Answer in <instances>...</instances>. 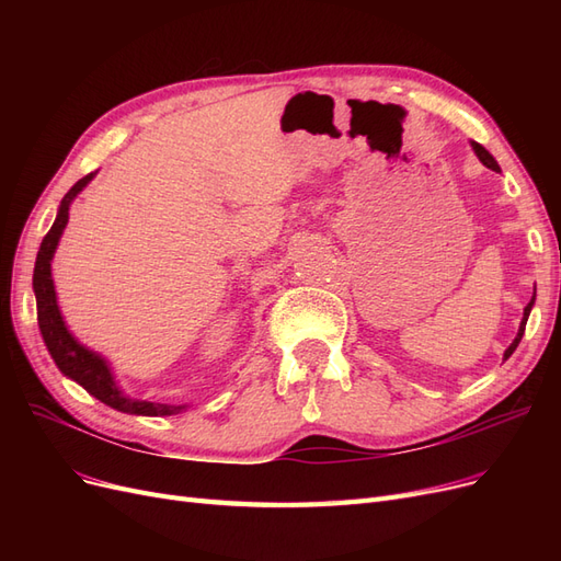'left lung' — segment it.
Wrapping results in <instances>:
<instances>
[{"label":"left lung","mask_w":561,"mask_h":561,"mask_svg":"<svg viewBox=\"0 0 561 561\" xmlns=\"http://www.w3.org/2000/svg\"><path fill=\"white\" fill-rule=\"evenodd\" d=\"M472 145V149H474V154H478V159L486 165V168H491V171H496V173H501V168H499V163H496V159L489 154V151L480 145V142H470ZM534 299H536V293H534V297H531V301L526 304V309H524V316H522V322H519V332H517V336H515V342L505 348V353H503V360H507L511 358V355L515 353V348L519 346V342H522V334H524V328H526V320H529V313H531V307H534Z\"/></svg>","instance_id":"left-lung-1"}]
</instances>
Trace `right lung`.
<instances>
[{
    "instance_id": "right-lung-1",
    "label": "right lung",
    "mask_w": 561,
    "mask_h": 561,
    "mask_svg": "<svg viewBox=\"0 0 561 561\" xmlns=\"http://www.w3.org/2000/svg\"><path fill=\"white\" fill-rule=\"evenodd\" d=\"M93 180V173L87 178H81L70 192L65 194L60 201V208L56 215L54 227L48 229L44 236V241L37 252V262H35V276H32V287H35V297H37V320H39V330L44 336V344L50 353V358L58 365L65 377L75 379L79 386L89 390L93 398L100 402L110 404L112 410L126 412V414H138V416H173L186 410V404H163V402H147V400H133L122 393V388L116 386L112 369L103 355L93 353L83 344H79L77 339L67 330L65 320L60 316L58 301H56V287L54 278H50V260H54V252L58 248V241L62 236V229L70 219V203L75 196Z\"/></svg>"
}]
</instances>
